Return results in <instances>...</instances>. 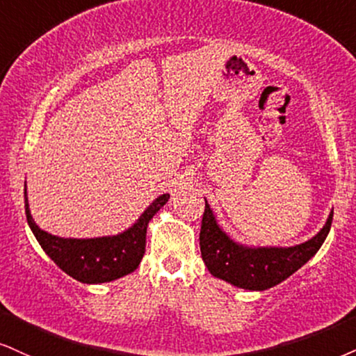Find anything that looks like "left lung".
Returning a JSON list of instances; mask_svg holds the SVG:
<instances>
[{
    "label": "left lung",
    "mask_w": 356,
    "mask_h": 356,
    "mask_svg": "<svg viewBox=\"0 0 356 356\" xmlns=\"http://www.w3.org/2000/svg\"><path fill=\"white\" fill-rule=\"evenodd\" d=\"M204 214L200 231V249L206 267L214 277L226 280L245 291H267L291 277L309 262L330 231L333 211L325 226L305 243L277 248V245H245L231 238L218 225L211 206L204 200Z\"/></svg>",
    "instance_id": "left-lung-1"
}]
</instances>
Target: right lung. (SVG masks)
<instances>
[{"label":"right lung","instance_id":"right-lung-1","mask_svg":"<svg viewBox=\"0 0 356 356\" xmlns=\"http://www.w3.org/2000/svg\"><path fill=\"white\" fill-rule=\"evenodd\" d=\"M168 200V193L153 200L137 221L124 232L102 238L76 239L59 238L41 229L31 216L28 191L24 188L26 218L39 245L56 262V266H59V269L82 284L112 282L137 269L145 254L148 222Z\"/></svg>","mask_w":356,"mask_h":356}]
</instances>
